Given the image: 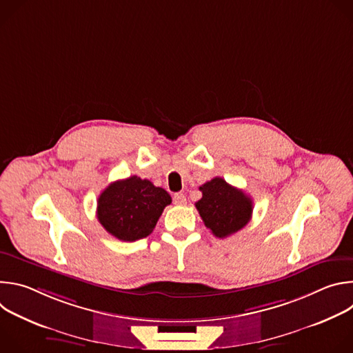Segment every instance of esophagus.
I'll return each mask as SVG.
<instances>
[{
  "instance_id": "34e87169",
  "label": "esophagus",
  "mask_w": 353,
  "mask_h": 353,
  "mask_svg": "<svg viewBox=\"0 0 353 353\" xmlns=\"http://www.w3.org/2000/svg\"><path fill=\"white\" fill-rule=\"evenodd\" d=\"M173 201H174L176 205H184L187 199H185V195L183 192H176L174 196H173Z\"/></svg>"
}]
</instances>
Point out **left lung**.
<instances>
[{"label":"left lung","mask_w":353,"mask_h":353,"mask_svg":"<svg viewBox=\"0 0 353 353\" xmlns=\"http://www.w3.org/2000/svg\"><path fill=\"white\" fill-rule=\"evenodd\" d=\"M203 198L195 207L214 236L223 239L243 229L253 214V199L222 177H215L199 187Z\"/></svg>","instance_id":"obj_1"}]
</instances>
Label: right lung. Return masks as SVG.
Masks as SVG:
<instances>
[{
  "label": "right lung",
  "mask_w": 353,
  "mask_h": 353,
  "mask_svg": "<svg viewBox=\"0 0 353 353\" xmlns=\"http://www.w3.org/2000/svg\"><path fill=\"white\" fill-rule=\"evenodd\" d=\"M169 192L149 180L131 176L109 184L97 198V219L106 232L123 241H135L154 232Z\"/></svg>",
  "instance_id": "add662e5"
}]
</instances>
